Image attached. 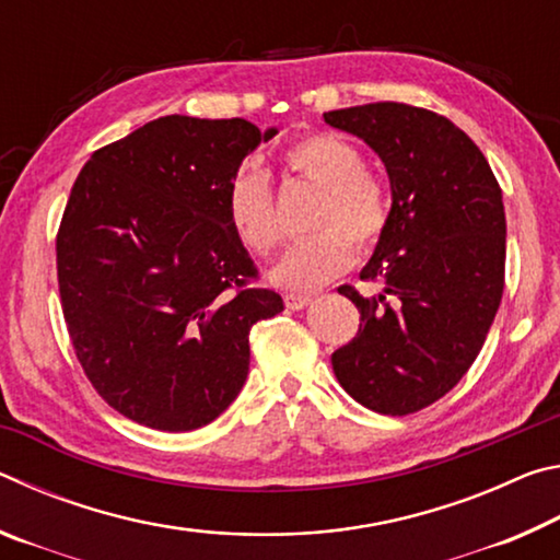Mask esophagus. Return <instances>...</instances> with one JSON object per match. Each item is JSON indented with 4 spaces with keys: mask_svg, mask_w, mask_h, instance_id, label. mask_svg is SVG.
<instances>
[{
    "mask_svg": "<svg viewBox=\"0 0 560 560\" xmlns=\"http://www.w3.org/2000/svg\"><path fill=\"white\" fill-rule=\"evenodd\" d=\"M311 301H314V296H306V293H287V296H283V303H287V308L291 311L306 308Z\"/></svg>",
    "mask_w": 560,
    "mask_h": 560,
    "instance_id": "34e87169",
    "label": "esophagus"
}]
</instances>
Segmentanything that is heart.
<instances>
[{
	"label": "heart",
	"mask_w": 560,
	"mask_h": 560,
	"mask_svg": "<svg viewBox=\"0 0 560 560\" xmlns=\"http://www.w3.org/2000/svg\"><path fill=\"white\" fill-rule=\"evenodd\" d=\"M283 163L324 189L311 226L318 230L289 246L271 271L289 291H314L343 273L360 252L373 249L393 220L390 183L365 167L363 153L330 132H311L283 148ZM226 217L240 242L257 257H269L281 242V222L269 177L244 165L226 189Z\"/></svg>",
	"instance_id": "obj_1"
}]
</instances>
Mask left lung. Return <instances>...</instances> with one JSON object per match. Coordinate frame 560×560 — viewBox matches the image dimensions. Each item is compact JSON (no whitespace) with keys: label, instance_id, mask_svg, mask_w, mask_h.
I'll list each match as a JSON object with an SVG mask.
<instances>
[{"label":"left lung","instance_id":"8db88e82","mask_svg":"<svg viewBox=\"0 0 560 560\" xmlns=\"http://www.w3.org/2000/svg\"><path fill=\"white\" fill-rule=\"evenodd\" d=\"M385 163L393 220L363 281L355 338L330 355L343 390L381 415H410L447 395L485 346L504 293L506 217L494 173L467 132L428 108L381 101L324 113Z\"/></svg>","mask_w":560,"mask_h":560}]
</instances>
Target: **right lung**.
Listing matches in <instances>:
<instances>
[{
    "mask_svg": "<svg viewBox=\"0 0 560 560\" xmlns=\"http://www.w3.org/2000/svg\"><path fill=\"white\" fill-rule=\"evenodd\" d=\"M277 130L165 116L96 150L56 234L75 358L113 410L189 432L220 417L249 373V330L277 291L226 217L242 160Z\"/></svg>",
    "mask_w": 560,
    "mask_h": 560,
    "instance_id": "add662e5",
    "label": "right lung"
}]
</instances>
